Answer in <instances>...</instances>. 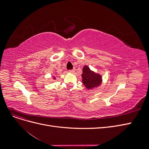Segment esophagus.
Segmentation results:
<instances>
[{
    "label": "esophagus",
    "instance_id": "34e87169",
    "mask_svg": "<svg viewBox=\"0 0 149 149\" xmlns=\"http://www.w3.org/2000/svg\"><path fill=\"white\" fill-rule=\"evenodd\" d=\"M69 71L70 72V73H74L75 70H74V69H73V70H69Z\"/></svg>",
    "mask_w": 149,
    "mask_h": 149
}]
</instances>
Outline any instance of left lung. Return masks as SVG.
<instances>
[{"instance_id": "1", "label": "left lung", "mask_w": 149, "mask_h": 149, "mask_svg": "<svg viewBox=\"0 0 149 149\" xmlns=\"http://www.w3.org/2000/svg\"><path fill=\"white\" fill-rule=\"evenodd\" d=\"M83 83L88 89H92L100 85L101 82L100 74L94 73L87 66H84L83 69Z\"/></svg>"}]
</instances>
